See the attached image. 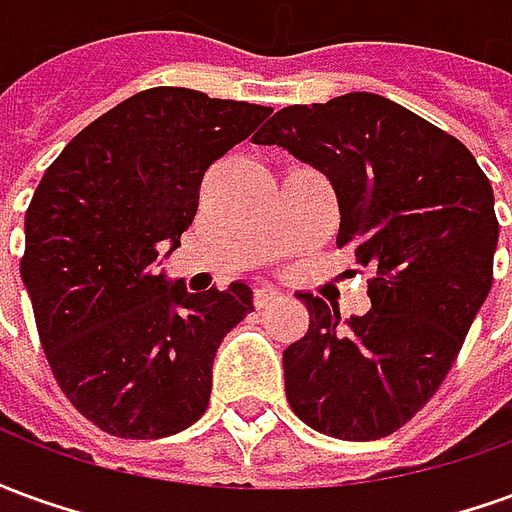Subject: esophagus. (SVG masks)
Here are the masks:
<instances>
[{
  "label": "esophagus",
  "instance_id": "34e87169",
  "mask_svg": "<svg viewBox=\"0 0 512 512\" xmlns=\"http://www.w3.org/2000/svg\"><path fill=\"white\" fill-rule=\"evenodd\" d=\"M282 299V290H277L274 285H260V288L255 290V304L257 307H268L271 301Z\"/></svg>",
  "mask_w": 512,
  "mask_h": 512
}]
</instances>
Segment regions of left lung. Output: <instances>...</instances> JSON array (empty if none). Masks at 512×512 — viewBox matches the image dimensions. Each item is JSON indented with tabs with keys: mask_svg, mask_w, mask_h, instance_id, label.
I'll use <instances>...</instances> for the list:
<instances>
[{
	"mask_svg": "<svg viewBox=\"0 0 512 512\" xmlns=\"http://www.w3.org/2000/svg\"><path fill=\"white\" fill-rule=\"evenodd\" d=\"M255 145L332 180L337 246L373 268L370 312L348 321L299 293L310 329L282 354L290 408L334 439H384L436 395L491 290L494 189L455 136L376 93L285 106Z\"/></svg>",
	"mask_w": 512,
	"mask_h": 512,
	"instance_id": "1",
	"label": "left lung"
}]
</instances>
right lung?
<instances>
[{
    "instance_id": "obj_1",
    "label": "right lung",
    "mask_w": 512,
    "mask_h": 512,
    "mask_svg": "<svg viewBox=\"0 0 512 512\" xmlns=\"http://www.w3.org/2000/svg\"><path fill=\"white\" fill-rule=\"evenodd\" d=\"M268 115L153 87L73 136L35 189L21 279L40 345L73 408L112 436L164 439L208 408L213 356L255 310L252 288L189 293L158 266L189 230L202 175Z\"/></svg>"
}]
</instances>
